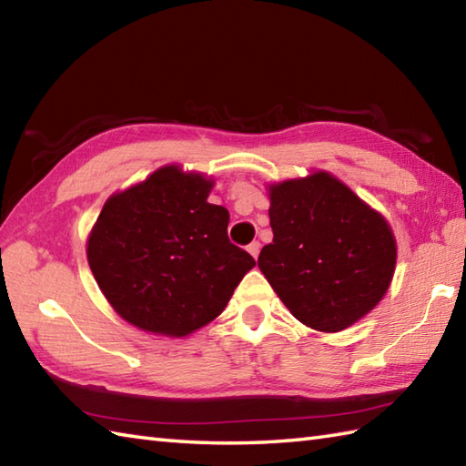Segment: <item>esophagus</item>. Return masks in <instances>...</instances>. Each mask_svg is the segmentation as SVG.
<instances>
[{"label": "esophagus", "instance_id": "obj_1", "mask_svg": "<svg viewBox=\"0 0 466 466\" xmlns=\"http://www.w3.org/2000/svg\"><path fill=\"white\" fill-rule=\"evenodd\" d=\"M248 252H250L252 258H258V254H260V242H252V244H248Z\"/></svg>", "mask_w": 466, "mask_h": 466}]
</instances>
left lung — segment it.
<instances>
[{
	"mask_svg": "<svg viewBox=\"0 0 466 466\" xmlns=\"http://www.w3.org/2000/svg\"><path fill=\"white\" fill-rule=\"evenodd\" d=\"M274 238L258 268L296 320L340 332L389 290L397 240L386 218L330 172L268 184Z\"/></svg>",
	"mask_w": 466,
	"mask_h": 466,
	"instance_id": "obj_1",
	"label": "left lung"
}]
</instances>
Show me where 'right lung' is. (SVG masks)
Here are the masks:
<instances>
[{
    "label": "right lung",
    "mask_w": 466,
    "mask_h": 466,
    "mask_svg": "<svg viewBox=\"0 0 466 466\" xmlns=\"http://www.w3.org/2000/svg\"><path fill=\"white\" fill-rule=\"evenodd\" d=\"M214 180L162 166L107 198L87 236V264L126 322L187 336L220 314L256 262L228 240L230 214L208 202Z\"/></svg>",
    "instance_id": "right-lung-1"
}]
</instances>
